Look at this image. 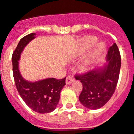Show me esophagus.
<instances>
[{
	"label": "esophagus",
	"instance_id": "obj_1",
	"mask_svg": "<svg viewBox=\"0 0 134 134\" xmlns=\"http://www.w3.org/2000/svg\"><path fill=\"white\" fill-rule=\"evenodd\" d=\"M74 79L72 76H68L66 79V85H70L74 81Z\"/></svg>",
	"mask_w": 134,
	"mask_h": 134
}]
</instances>
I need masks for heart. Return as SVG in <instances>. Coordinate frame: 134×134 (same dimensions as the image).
<instances>
[{
    "label": "heart",
    "instance_id": "obj_1",
    "mask_svg": "<svg viewBox=\"0 0 134 134\" xmlns=\"http://www.w3.org/2000/svg\"><path fill=\"white\" fill-rule=\"evenodd\" d=\"M97 41V38L94 36H86L84 38L82 39L79 42V49H78V53L79 54H82L86 50H88L91 46H93ZM104 49V44L101 42L97 43L93 47V49L91 50L88 58L82 64V68L85 69L90 66L92 62L95 58H97L98 55L101 53Z\"/></svg>",
    "mask_w": 134,
    "mask_h": 134
}]
</instances>
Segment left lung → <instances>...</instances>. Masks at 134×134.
<instances>
[{
	"label": "left lung",
	"mask_w": 134,
	"mask_h": 134,
	"mask_svg": "<svg viewBox=\"0 0 134 134\" xmlns=\"http://www.w3.org/2000/svg\"><path fill=\"white\" fill-rule=\"evenodd\" d=\"M106 62L104 66L75 76L82 85L79 100L86 108L98 109L102 107L114 93L121 68V55L116 43L109 48Z\"/></svg>",
	"instance_id": "left-lung-1"
}]
</instances>
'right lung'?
Wrapping results in <instances>:
<instances>
[{"mask_svg": "<svg viewBox=\"0 0 134 134\" xmlns=\"http://www.w3.org/2000/svg\"><path fill=\"white\" fill-rule=\"evenodd\" d=\"M35 33L23 37L19 42L12 55L13 72L16 89L29 108L39 113H48L54 111L60 100V92L66 85V78L43 79L29 82L23 79L19 68V60L22 52L31 40Z\"/></svg>", "mask_w": 134, "mask_h": 134, "instance_id": "1", "label": "right lung"}]
</instances>
